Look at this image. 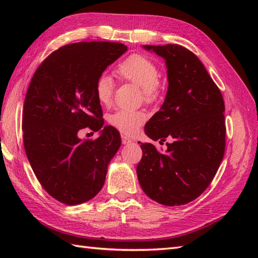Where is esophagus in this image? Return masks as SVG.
<instances>
[{
	"instance_id": "obj_1",
	"label": "esophagus",
	"mask_w": 258,
	"mask_h": 258,
	"mask_svg": "<svg viewBox=\"0 0 258 258\" xmlns=\"http://www.w3.org/2000/svg\"><path fill=\"white\" fill-rule=\"evenodd\" d=\"M130 143H132V140H131L130 138H127V136L122 135V144L126 145V144H130Z\"/></svg>"
}]
</instances>
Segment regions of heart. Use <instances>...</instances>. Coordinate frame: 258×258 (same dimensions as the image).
<instances>
[{
	"mask_svg": "<svg viewBox=\"0 0 258 258\" xmlns=\"http://www.w3.org/2000/svg\"><path fill=\"white\" fill-rule=\"evenodd\" d=\"M116 73L120 79L128 81L142 90L144 100H154L158 91L160 72L156 65L146 56L134 54L118 65ZM114 83L108 75H102L95 84V95L102 105H109L113 97ZM146 115L140 111L119 109L109 117V123L125 135H133L145 122Z\"/></svg>",
	"mask_w": 258,
	"mask_h": 258,
	"instance_id": "heart-1",
	"label": "heart"
}]
</instances>
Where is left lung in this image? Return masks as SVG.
I'll return each instance as SVG.
<instances>
[{
  "label": "left lung",
  "mask_w": 258,
  "mask_h": 258,
  "mask_svg": "<svg viewBox=\"0 0 258 258\" xmlns=\"http://www.w3.org/2000/svg\"><path fill=\"white\" fill-rule=\"evenodd\" d=\"M165 59V100L145 125V134L163 144L145 143L136 167L144 193L165 206L184 205L211 184L225 151V105L221 91L194 53L177 44L143 45Z\"/></svg>",
  "instance_id": "1"
}]
</instances>
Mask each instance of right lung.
<instances>
[{
  "mask_svg": "<svg viewBox=\"0 0 258 258\" xmlns=\"http://www.w3.org/2000/svg\"><path fill=\"white\" fill-rule=\"evenodd\" d=\"M127 51L122 43L80 42L59 47L33 75L23 106V142L38 182L67 205L93 199L120 146L116 128L105 125L95 84L108 65ZM89 127L100 136L78 138Z\"/></svg>",
  "mask_w": 258,
  "mask_h": 258,
  "instance_id": "right-lung-1",
  "label": "right lung"
}]
</instances>
